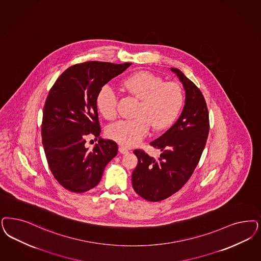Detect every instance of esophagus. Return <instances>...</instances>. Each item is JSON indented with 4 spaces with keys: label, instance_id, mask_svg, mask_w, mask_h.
Segmentation results:
<instances>
[{
    "label": "esophagus",
    "instance_id": "34e87169",
    "mask_svg": "<svg viewBox=\"0 0 261 261\" xmlns=\"http://www.w3.org/2000/svg\"><path fill=\"white\" fill-rule=\"evenodd\" d=\"M118 151L121 153V154H126V153L129 152V150L124 147V146H119L118 147Z\"/></svg>",
    "mask_w": 261,
    "mask_h": 261
}]
</instances>
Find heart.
Here are the masks:
<instances>
[{"label":"heart","mask_w":261,"mask_h":261,"mask_svg":"<svg viewBox=\"0 0 261 261\" xmlns=\"http://www.w3.org/2000/svg\"><path fill=\"white\" fill-rule=\"evenodd\" d=\"M126 93L140 99L134 113L135 118L120 120L107 129L111 140L125 146H134L153 130L162 131L170 127L183 107L184 96L178 85L163 81L148 71L128 75L121 84ZM117 94L109 85L103 86L96 96V107L101 116L113 119L117 116Z\"/></svg>","instance_id":"heart-1"}]
</instances>
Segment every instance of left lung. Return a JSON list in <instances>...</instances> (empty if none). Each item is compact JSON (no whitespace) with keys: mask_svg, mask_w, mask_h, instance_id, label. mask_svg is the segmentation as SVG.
<instances>
[{"mask_svg":"<svg viewBox=\"0 0 261 261\" xmlns=\"http://www.w3.org/2000/svg\"><path fill=\"white\" fill-rule=\"evenodd\" d=\"M185 90V105L176 122L150 143L161 155L154 159L134 150L138 165L132 173L136 193L149 201L171 197L189 180L206 144L209 117L206 102L198 87L179 69L171 68Z\"/></svg>","mask_w":261,"mask_h":261,"instance_id":"obj_1","label":"left lung"}]
</instances>
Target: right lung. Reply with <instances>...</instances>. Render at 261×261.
<instances>
[{
    "label": "right lung",
    "mask_w": 261,
    "mask_h": 261,
    "mask_svg": "<svg viewBox=\"0 0 261 261\" xmlns=\"http://www.w3.org/2000/svg\"><path fill=\"white\" fill-rule=\"evenodd\" d=\"M130 63L87 62L72 65L58 78L46 99L41 126L46 159L63 188L84 193L101 180L106 165L117 154V144L100 136L96 96ZM92 134L99 144L85 147ZM97 140V139H96Z\"/></svg>",
    "instance_id": "add662e5"
}]
</instances>
